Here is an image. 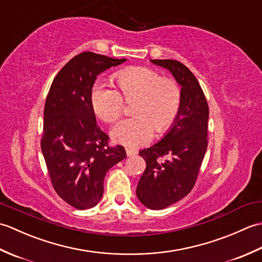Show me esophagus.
<instances>
[{
	"mask_svg": "<svg viewBox=\"0 0 262 262\" xmlns=\"http://www.w3.org/2000/svg\"><path fill=\"white\" fill-rule=\"evenodd\" d=\"M126 154H127V157H134V155L137 154V151L133 148H126Z\"/></svg>",
	"mask_w": 262,
	"mask_h": 262,
	"instance_id": "obj_1",
	"label": "esophagus"
}]
</instances>
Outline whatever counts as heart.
<instances>
[{
    "label": "heart",
    "instance_id": "heart-1",
    "mask_svg": "<svg viewBox=\"0 0 262 262\" xmlns=\"http://www.w3.org/2000/svg\"><path fill=\"white\" fill-rule=\"evenodd\" d=\"M120 90L128 100L138 98L135 117L119 121L111 136L115 142L128 147L148 143L155 129L165 132L173 125L181 107V91L173 80L163 79L159 72L147 68H129L116 75ZM91 101L102 120L113 122L125 107L124 98L115 88L103 83L94 85Z\"/></svg>",
    "mask_w": 262,
    "mask_h": 262
}]
</instances>
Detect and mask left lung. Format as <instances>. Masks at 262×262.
<instances>
[{"label":"left lung","mask_w":262,"mask_h":262,"mask_svg":"<svg viewBox=\"0 0 262 262\" xmlns=\"http://www.w3.org/2000/svg\"><path fill=\"white\" fill-rule=\"evenodd\" d=\"M168 70L181 86V107L176 121L161 140L140 151L146 169L136 194L149 209H163L191 191L207 149L209 109L197 79L173 59H151ZM166 155L169 159H160Z\"/></svg>","instance_id":"obj_1"}]
</instances>
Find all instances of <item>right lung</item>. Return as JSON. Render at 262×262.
I'll return each instance as SVG.
<instances>
[{"label": "right lung", "instance_id": "1", "mask_svg": "<svg viewBox=\"0 0 262 262\" xmlns=\"http://www.w3.org/2000/svg\"><path fill=\"white\" fill-rule=\"evenodd\" d=\"M125 60L81 53L59 71L49 89L41 151L55 191L77 209L101 200L105 173L126 158L124 147L108 145L91 101L97 76Z\"/></svg>", "mask_w": 262, "mask_h": 262}]
</instances>
